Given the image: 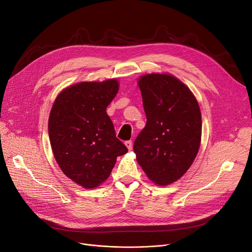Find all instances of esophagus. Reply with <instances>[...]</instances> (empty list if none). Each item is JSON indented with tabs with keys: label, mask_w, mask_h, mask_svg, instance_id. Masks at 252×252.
<instances>
[{
	"label": "esophagus",
	"mask_w": 252,
	"mask_h": 252,
	"mask_svg": "<svg viewBox=\"0 0 252 252\" xmlns=\"http://www.w3.org/2000/svg\"><path fill=\"white\" fill-rule=\"evenodd\" d=\"M125 146L127 147V149H128L129 151H131V150H132V148H133V143H132V141H131V140H127V141L125 142Z\"/></svg>",
	"instance_id": "34e87169"
}]
</instances>
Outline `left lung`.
<instances>
[{"mask_svg": "<svg viewBox=\"0 0 252 252\" xmlns=\"http://www.w3.org/2000/svg\"><path fill=\"white\" fill-rule=\"evenodd\" d=\"M147 124L133 150L142 170L155 184L181 178L198 154L202 119L198 101L172 75L148 74L138 79Z\"/></svg>", "mask_w": 252, "mask_h": 252, "instance_id": "left-lung-1", "label": "left lung"}]
</instances>
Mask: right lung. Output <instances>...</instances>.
<instances>
[{
	"label": "right lung",
	"mask_w": 252,
	"mask_h": 252,
	"mask_svg": "<svg viewBox=\"0 0 252 252\" xmlns=\"http://www.w3.org/2000/svg\"><path fill=\"white\" fill-rule=\"evenodd\" d=\"M118 90L116 79L81 82L63 89L52 105L48 130L54 158L68 178L85 189L106 181L118 156L128 152L105 112Z\"/></svg>",
	"instance_id": "1"
}]
</instances>
